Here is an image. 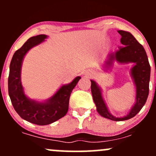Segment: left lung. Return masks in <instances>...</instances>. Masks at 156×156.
I'll use <instances>...</instances> for the list:
<instances>
[{"mask_svg":"<svg viewBox=\"0 0 156 156\" xmlns=\"http://www.w3.org/2000/svg\"><path fill=\"white\" fill-rule=\"evenodd\" d=\"M118 33L122 37L120 42L122 47L108 55L105 68L107 69L112 67L114 60L120 64L134 63L130 75L136 86V103L126 116L116 117L109 112L102 96L101 89L93 80H91V91L100 115L113 121H124L135 117L145 104L149 94L150 66L145 50L135 37L128 31L119 30Z\"/></svg>","mask_w":156,"mask_h":156,"instance_id":"1","label":"left lung"}]
</instances>
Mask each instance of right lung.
Here are the masks:
<instances>
[{
    "label": "right lung",
    "instance_id": "obj_1",
    "mask_svg": "<svg viewBox=\"0 0 156 156\" xmlns=\"http://www.w3.org/2000/svg\"><path fill=\"white\" fill-rule=\"evenodd\" d=\"M47 37L44 34L32 37L15 52L11 61L8 79L9 94L16 112L25 120L39 125L51 124L66 115L71 92L81 78L76 77L70 83L61 87L53 96L43 102L30 99L25 94L21 83L23 58L30 49L42 43Z\"/></svg>",
    "mask_w": 156,
    "mask_h": 156
}]
</instances>
